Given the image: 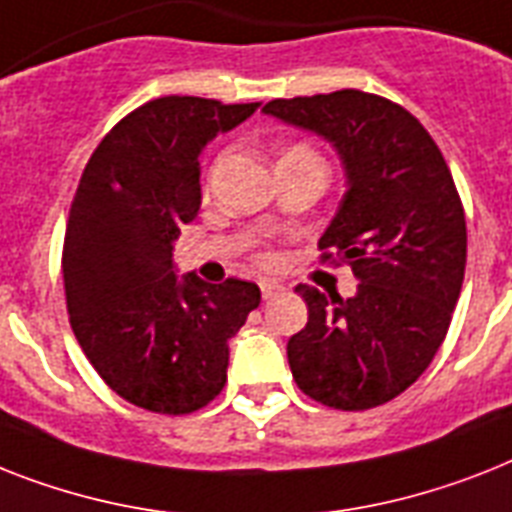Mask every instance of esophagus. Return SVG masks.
Listing matches in <instances>:
<instances>
[{"mask_svg":"<svg viewBox=\"0 0 512 512\" xmlns=\"http://www.w3.org/2000/svg\"><path fill=\"white\" fill-rule=\"evenodd\" d=\"M260 292H263L265 299H273L276 294L284 292V284H278V281H263V284H260Z\"/></svg>","mask_w":512,"mask_h":512,"instance_id":"obj_1","label":"esophagus"}]
</instances>
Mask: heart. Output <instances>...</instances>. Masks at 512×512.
<instances>
[{"mask_svg": "<svg viewBox=\"0 0 512 512\" xmlns=\"http://www.w3.org/2000/svg\"><path fill=\"white\" fill-rule=\"evenodd\" d=\"M292 155H313V157H318L313 152V149H307V147H292V149H289V152H286L284 157H292Z\"/></svg>", "mask_w": 512, "mask_h": 512, "instance_id": "b5f03b06", "label": "heart"}]
</instances>
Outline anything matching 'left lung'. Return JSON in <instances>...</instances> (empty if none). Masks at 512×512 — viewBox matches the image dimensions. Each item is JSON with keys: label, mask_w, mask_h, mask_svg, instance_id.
I'll return each instance as SVG.
<instances>
[{"label": "left lung", "mask_w": 512, "mask_h": 512, "mask_svg": "<svg viewBox=\"0 0 512 512\" xmlns=\"http://www.w3.org/2000/svg\"><path fill=\"white\" fill-rule=\"evenodd\" d=\"M263 112L342 157L347 191L318 247L360 281L350 299L297 286L307 326L286 344L294 381L334 410L384 405L429 368L458 305L468 234L450 168L418 118L368 91L273 99Z\"/></svg>", "instance_id": "left-lung-1"}]
</instances>
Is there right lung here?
Returning <instances> with one entry per match:
<instances>
[{
	"label": "right lung",
	"instance_id": "1",
	"mask_svg": "<svg viewBox=\"0 0 512 512\" xmlns=\"http://www.w3.org/2000/svg\"><path fill=\"white\" fill-rule=\"evenodd\" d=\"M260 102L160 97L99 141L70 205L62 281L73 334L112 392L186 415L226 386L228 339L260 305L257 284L176 276L173 242L199 213V155Z\"/></svg>",
	"mask_w": 512,
	"mask_h": 512
}]
</instances>
